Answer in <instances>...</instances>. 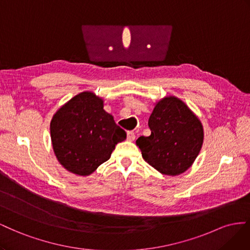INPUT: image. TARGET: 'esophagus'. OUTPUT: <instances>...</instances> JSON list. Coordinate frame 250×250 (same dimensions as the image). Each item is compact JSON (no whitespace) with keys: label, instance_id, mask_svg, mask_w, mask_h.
<instances>
[{"label":"esophagus","instance_id":"1","mask_svg":"<svg viewBox=\"0 0 250 250\" xmlns=\"http://www.w3.org/2000/svg\"><path fill=\"white\" fill-rule=\"evenodd\" d=\"M126 138L129 141H133L135 139V133L132 131H129L126 133Z\"/></svg>","mask_w":250,"mask_h":250}]
</instances>
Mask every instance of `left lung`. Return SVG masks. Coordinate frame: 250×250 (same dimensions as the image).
Listing matches in <instances>:
<instances>
[{"mask_svg": "<svg viewBox=\"0 0 250 250\" xmlns=\"http://www.w3.org/2000/svg\"><path fill=\"white\" fill-rule=\"evenodd\" d=\"M151 135L136 140L142 158L163 175L177 176L194 163L203 144L201 121L179 98L167 96L149 116Z\"/></svg>", "mask_w": 250, "mask_h": 250, "instance_id": "left-lung-1", "label": "left lung"}]
</instances>
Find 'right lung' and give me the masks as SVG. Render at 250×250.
<instances>
[{
    "label": "right lung",
    "instance_id": "1",
    "mask_svg": "<svg viewBox=\"0 0 250 250\" xmlns=\"http://www.w3.org/2000/svg\"><path fill=\"white\" fill-rule=\"evenodd\" d=\"M53 151L69 172L88 176L110 159L118 142L126 138L111 114L104 110L103 98L83 92L63 104L50 124Z\"/></svg>",
    "mask_w": 250,
    "mask_h": 250
}]
</instances>
